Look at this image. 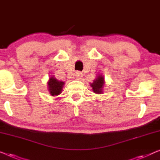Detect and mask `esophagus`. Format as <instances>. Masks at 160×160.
Returning <instances> with one entry per match:
<instances>
[{
  "label": "esophagus",
  "instance_id": "34e87169",
  "mask_svg": "<svg viewBox=\"0 0 160 160\" xmlns=\"http://www.w3.org/2000/svg\"><path fill=\"white\" fill-rule=\"evenodd\" d=\"M75 78H77L78 80H80V79H82V73L80 72H76L75 74Z\"/></svg>",
  "mask_w": 160,
  "mask_h": 160
}]
</instances>
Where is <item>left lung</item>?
<instances>
[{
  "instance_id": "obj_1",
  "label": "left lung",
  "mask_w": 160,
  "mask_h": 160,
  "mask_svg": "<svg viewBox=\"0 0 160 160\" xmlns=\"http://www.w3.org/2000/svg\"><path fill=\"white\" fill-rule=\"evenodd\" d=\"M93 92L96 94H103V88L105 85V79L103 74H98L93 82L90 83Z\"/></svg>"
}]
</instances>
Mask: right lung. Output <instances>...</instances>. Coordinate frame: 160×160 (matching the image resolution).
Instances as JSON below:
<instances>
[{"instance_id": "1", "label": "right lung", "mask_w": 160, "mask_h": 160, "mask_svg": "<svg viewBox=\"0 0 160 160\" xmlns=\"http://www.w3.org/2000/svg\"><path fill=\"white\" fill-rule=\"evenodd\" d=\"M64 85H65V82L58 80L54 76L52 75L49 77L47 82V88H48L47 89L49 90L48 91L50 95L52 96H57L62 93Z\"/></svg>"}]
</instances>
